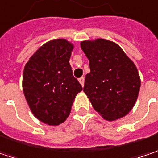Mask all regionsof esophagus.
<instances>
[{
  "label": "esophagus",
  "instance_id": "34e87169",
  "mask_svg": "<svg viewBox=\"0 0 158 158\" xmlns=\"http://www.w3.org/2000/svg\"><path fill=\"white\" fill-rule=\"evenodd\" d=\"M79 83H81V85H82V86L84 85V77H81V78H79Z\"/></svg>",
  "mask_w": 158,
  "mask_h": 158
}]
</instances>
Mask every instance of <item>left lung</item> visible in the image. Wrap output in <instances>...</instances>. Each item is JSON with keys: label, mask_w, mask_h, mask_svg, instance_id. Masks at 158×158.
<instances>
[{"label": "left lung", "mask_w": 158, "mask_h": 158, "mask_svg": "<svg viewBox=\"0 0 158 158\" xmlns=\"http://www.w3.org/2000/svg\"><path fill=\"white\" fill-rule=\"evenodd\" d=\"M91 72L83 91L93 108L105 120L114 121L130 112L138 99L140 77L132 60L122 48L105 39L81 42Z\"/></svg>", "instance_id": "obj_1"}]
</instances>
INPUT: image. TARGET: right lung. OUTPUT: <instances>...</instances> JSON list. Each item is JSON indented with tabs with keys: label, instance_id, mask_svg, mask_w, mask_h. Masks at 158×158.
I'll return each mask as SVG.
<instances>
[{
	"label": "right lung",
	"instance_id": "right-lung-1",
	"mask_svg": "<svg viewBox=\"0 0 158 158\" xmlns=\"http://www.w3.org/2000/svg\"><path fill=\"white\" fill-rule=\"evenodd\" d=\"M74 44L56 39L42 45L23 72V92L30 110L49 125L65 122L78 92L83 90L69 64Z\"/></svg>",
	"mask_w": 158,
	"mask_h": 158
}]
</instances>
